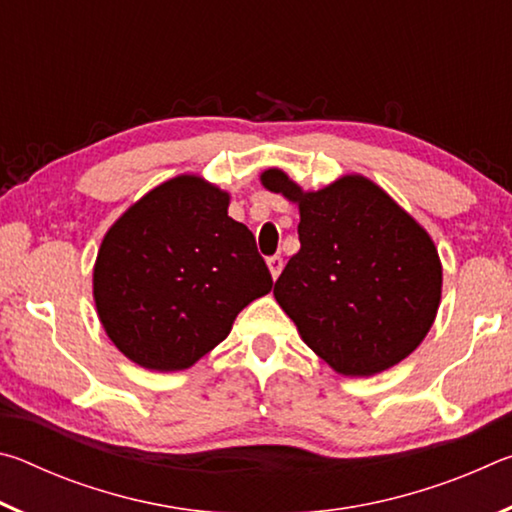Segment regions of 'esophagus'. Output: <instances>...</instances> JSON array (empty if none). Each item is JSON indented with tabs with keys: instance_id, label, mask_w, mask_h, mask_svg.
I'll list each match as a JSON object with an SVG mask.
<instances>
[{
	"instance_id": "obj_1",
	"label": "esophagus",
	"mask_w": 512,
	"mask_h": 512,
	"mask_svg": "<svg viewBox=\"0 0 512 512\" xmlns=\"http://www.w3.org/2000/svg\"><path fill=\"white\" fill-rule=\"evenodd\" d=\"M266 264H268V271H271V275H273V280H277V277H280V273H282V266H284L282 257L280 255L268 257Z\"/></svg>"
}]
</instances>
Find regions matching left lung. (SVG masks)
Returning a JSON list of instances; mask_svg holds the SVG:
<instances>
[{
    "label": "left lung",
    "instance_id": "1",
    "mask_svg": "<svg viewBox=\"0 0 512 512\" xmlns=\"http://www.w3.org/2000/svg\"><path fill=\"white\" fill-rule=\"evenodd\" d=\"M259 180L300 212V250L273 289L300 339L345 377L377 375L409 357L443 296L429 232L359 173L316 192L277 167Z\"/></svg>",
    "mask_w": 512,
    "mask_h": 512
}]
</instances>
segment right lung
<instances>
[{"label":"right lung","mask_w":512,"mask_h":512,"mask_svg":"<svg viewBox=\"0 0 512 512\" xmlns=\"http://www.w3.org/2000/svg\"><path fill=\"white\" fill-rule=\"evenodd\" d=\"M230 194L194 173L151 189L110 225L92 273L108 339L137 366L192 368L266 296L255 237L228 216Z\"/></svg>","instance_id":"right-lung-1"}]
</instances>
